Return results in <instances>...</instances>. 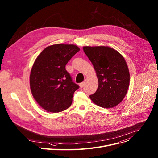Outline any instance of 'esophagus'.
<instances>
[{
  "mask_svg": "<svg viewBox=\"0 0 158 158\" xmlns=\"http://www.w3.org/2000/svg\"><path fill=\"white\" fill-rule=\"evenodd\" d=\"M84 85H85V82H81V83L79 84V86H80L81 88H82V87L84 86Z\"/></svg>",
  "mask_w": 158,
  "mask_h": 158,
  "instance_id": "esophagus-1",
  "label": "esophagus"
}]
</instances>
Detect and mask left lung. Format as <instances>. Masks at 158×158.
<instances>
[{
    "instance_id": "left-lung-1",
    "label": "left lung",
    "mask_w": 158,
    "mask_h": 158,
    "mask_svg": "<svg viewBox=\"0 0 158 158\" xmlns=\"http://www.w3.org/2000/svg\"><path fill=\"white\" fill-rule=\"evenodd\" d=\"M97 72L98 86L89 95L91 100L103 108H112L124 98L130 84V73L123 56L107 46L83 47Z\"/></svg>"
}]
</instances>
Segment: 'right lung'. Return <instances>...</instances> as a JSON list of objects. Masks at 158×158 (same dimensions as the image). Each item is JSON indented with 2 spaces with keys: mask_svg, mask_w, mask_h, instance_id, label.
<instances>
[{
  "mask_svg": "<svg viewBox=\"0 0 158 158\" xmlns=\"http://www.w3.org/2000/svg\"><path fill=\"white\" fill-rule=\"evenodd\" d=\"M79 50L75 45L58 44L45 48L36 58L30 73V89L36 102L47 111L58 112L71 106L79 86L65 66Z\"/></svg>",
  "mask_w": 158,
  "mask_h": 158,
  "instance_id": "1",
  "label": "right lung"
}]
</instances>
